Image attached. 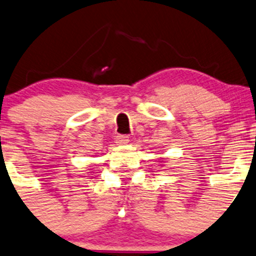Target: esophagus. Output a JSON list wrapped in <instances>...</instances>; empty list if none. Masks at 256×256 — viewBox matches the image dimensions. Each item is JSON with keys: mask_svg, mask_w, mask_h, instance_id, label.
I'll list each match as a JSON object with an SVG mask.
<instances>
[{"mask_svg": "<svg viewBox=\"0 0 256 256\" xmlns=\"http://www.w3.org/2000/svg\"><path fill=\"white\" fill-rule=\"evenodd\" d=\"M128 141H130L128 136H126V135H118V136H116V144H128Z\"/></svg>", "mask_w": 256, "mask_h": 256, "instance_id": "obj_1", "label": "esophagus"}]
</instances>
